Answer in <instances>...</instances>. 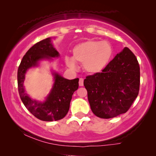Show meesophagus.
<instances>
[{
    "label": "esophagus",
    "mask_w": 156,
    "mask_h": 156,
    "mask_svg": "<svg viewBox=\"0 0 156 156\" xmlns=\"http://www.w3.org/2000/svg\"><path fill=\"white\" fill-rule=\"evenodd\" d=\"M79 85H80V87H82L83 85H84V79L83 78L80 79V81H79Z\"/></svg>",
    "instance_id": "1"
}]
</instances>
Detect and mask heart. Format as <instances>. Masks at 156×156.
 <instances>
[{
  "instance_id": "heart-1",
  "label": "heart",
  "mask_w": 156,
  "mask_h": 156,
  "mask_svg": "<svg viewBox=\"0 0 156 156\" xmlns=\"http://www.w3.org/2000/svg\"><path fill=\"white\" fill-rule=\"evenodd\" d=\"M73 58L83 65L85 71L95 74L101 72L109 62L113 55V48L109 42L87 40L74 47L72 50ZM73 59L66 57L65 62L70 68L76 67Z\"/></svg>"
}]
</instances>
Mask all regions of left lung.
Listing matches in <instances>:
<instances>
[{"mask_svg": "<svg viewBox=\"0 0 156 156\" xmlns=\"http://www.w3.org/2000/svg\"><path fill=\"white\" fill-rule=\"evenodd\" d=\"M84 85L96 116L110 119L124 114L139 92L140 67L136 57L125 48L101 72L87 76Z\"/></svg>", "mask_w": 156, "mask_h": 156, "instance_id": "left-lung-1", "label": "left lung"}]
</instances>
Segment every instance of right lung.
<instances>
[{"mask_svg": "<svg viewBox=\"0 0 156 156\" xmlns=\"http://www.w3.org/2000/svg\"><path fill=\"white\" fill-rule=\"evenodd\" d=\"M58 56L59 52L53 48L50 38H46L29 49L18 67V88L20 99L27 109L41 121H58L67 115L72 95L79 87V78L69 80L55 73V82L51 93L45 101L40 102L31 99L25 92V74L40 59Z\"/></svg>", "mask_w": 156, "mask_h": 156, "instance_id": "1", "label": "right lung"}]
</instances>
